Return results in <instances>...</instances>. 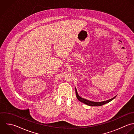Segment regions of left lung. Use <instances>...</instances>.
I'll list each match as a JSON object with an SVG mask.
<instances>
[{
    "label": "left lung",
    "instance_id": "obj_1",
    "mask_svg": "<svg viewBox=\"0 0 134 134\" xmlns=\"http://www.w3.org/2000/svg\"><path fill=\"white\" fill-rule=\"evenodd\" d=\"M76 96H77V98L78 99V100L88 105H89V106H92V107H99V106H101V105H103L106 103H108L109 102H110V101H111L112 100H113L116 97L113 98L112 99H111L109 100H107V101H103V102H93V101H89L88 100H86L85 99H83V98H81L80 96H79L78 93H77V90L76 89Z\"/></svg>",
    "mask_w": 134,
    "mask_h": 134
}]
</instances>
